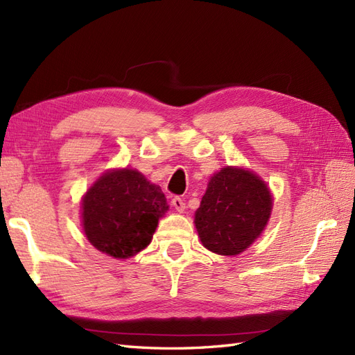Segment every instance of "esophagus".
<instances>
[{
	"instance_id": "34e87169",
	"label": "esophagus",
	"mask_w": 355,
	"mask_h": 355,
	"mask_svg": "<svg viewBox=\"0 0 355 355\" xmlns=\"http://www.w3.org/2000/svg\"><path fill=\"white\" fill-rule=\"evenodd\" d=\"M171 205H173V207L178 210V212H184L185 210V201L180 197H175L173 200H171Z\"/></svg>"
}]
</instances>
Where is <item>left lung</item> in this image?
Masks as SVG:
<instances>
[{"label": "left lung", "instance_id": "1", "mask_svg": "<svg viewBox=\"0 0 355 355\" xmlns=\"http://www.w3.org/2000/svg\"><path fill=\"white\" fill-rule=\"evenodd\" d=\"M273 198L266 182L239 167H224L210 178L194 224L201 243L218 255H237L263 233Z\"/></svg>", "mask_w": 355, "mask_h": 355}]
</instances>
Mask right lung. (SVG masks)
Here are the masks:
<instances>
[{"label": "right lung", "mask_w": 355, "mask_h": 355, "mask_svg": "<svg viewBox=\"0 0 355 355\" xmlns=\"http://www.w3.org/2000/svg\"><path fill=\"white\" fill-rule=\"evenodd\" d=\"M168 210L158 185L134 168L109 170L86 191L82 225L89 243L118 260L134 257L154 236Z\"/></svg>", "instance_id": "1"}]
</instances>
